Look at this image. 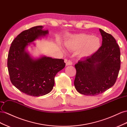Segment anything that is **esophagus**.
<instances>
[{"instance_id":"34e87169","label":"esophagus","mask_w":127,"mask_h":127,"mask_svg":"<svg viewBox=\"0 0 127 127\" xmlns=\"http://www.w3.org/2000/svg\"><path fill=\"white\" fill-rule=\"evenodd\" d=\"M66 65H72V62L71 61L68 60L66 62Z\"/></svg>"}]
</instances>
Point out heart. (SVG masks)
Returning a JSON list of instances; mask_svg holds the SVG:
<instances>
[{
	"label": "heart",
	"instance_id": "obj_1",
	"mask_svg": "<svg viewBox=\"0 0 127 127\" xmlns=\"http://www.w3.org/2000/svg\"><path fill=\"white\" fill-rule=\"evenodd\" d=\"M66 48L71 51L79 50V55L87 57L92 55L100 47V40L93 35L80 33L71 35L65 42Z\"/></svg>",
	"mask_w": 127,
	"mask_h": 127
}]
</instances>
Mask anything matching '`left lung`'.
<instances>
[{
  "instance_id": "8db88e82",
  "label": "left lung",
  "mask_w": 127,
  "mask_h": 127,
  "mask_svg": "<svg viewBox=\"0 0 127 127\" xmlns=\"http://www.w3.org/2000/svg\"><path fill=\"white\" fill-rule=\"evenodd\" d=\"M102 43L97 51L75 64V88L81 94L96 96L113 86L120 68V50L115 39L103 30Z\"/></svg>"
}]
</instances>
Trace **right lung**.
Returning <instances> with one entry per match:
<instances>
[{
	"label": "right lung",
	"mask_w": 127,
	"mask_h": 127,
	"mask_svg": "<svg viewBox=\"0 0 127 127\" xmlns=\"http://www.w3.org/2000/svg\"><path fill=\"white\" fill-rule=\"evenodd\" d=\"M43 26L24 30L14 39L10 47L7 67L10 81L21 92L41 96L52 91L56 74L65 66L62 59L42 56L33 60L25 52L27 46L41 36L48 34Z\"/></svg>",
	"instance_id": "right-lung-1"
}]
</instances>
